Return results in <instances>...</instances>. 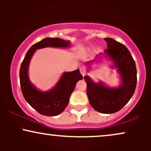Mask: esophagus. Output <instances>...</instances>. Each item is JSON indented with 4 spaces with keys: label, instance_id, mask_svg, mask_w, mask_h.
I'll return each mask as SVG.
<instances>
[{
    "label": "esophagus",
    "instance_id": "esophagus-1",
    "mask_svg": "<svg viewBox=\"0 0 151 151\" xmlns=\"http://www.w3.org/2000/svg\"><path fill=\"white\" fill-rule=\"evenodd\" d=\"M80 72L83 76L86 75V70L84 68V67H81V68H80Z\"/></svg>",
    "mask_w": 151,
    "mask_h": 151
}]
</instances>
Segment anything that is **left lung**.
Returning a JSON list of instances; mask_svg holds the SVG:
<instances>
[{"label":"left lung","mask_w":151,"mask_h":151,"mask_svg":"<svg viewBox=\"0 0 151 151\" xmlns=\"http://www.w3.org/2000/svg\"><path fill=\"white\" fill-rule=\"evenodd\" d=\"M107 43L105 53L114 62V67L121 76V84L118 88H109L103 83H94L84 76L86 94L90 104L96 111L103 114H113L120 111L134 93L137 83L136 63L129 50L124 45L112 38H104ZM93 62H87V63Z\"/></svg>","instance_id":"obj_1"}]
</instances>
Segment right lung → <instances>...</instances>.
Listing matches in <instances>:
<instances>
[{"mask_svg":"<svg viewBox=\"0 0 151 151\" xmlns=\"http://www.w3.org/2000/svg\"><path fill=\"white\" fill-rule=\"evenodd\" d=\"M70 41L60 38L46 37L34 44L26 53L20 69V88L26 101L39 114L47 116L59 115L65 110L76 84L82 79L83 76L79 70L65 72L57 85L49 91H40L30 82L28 79V65L35 50L46 47H67Z\"/></svg>","mask_w":151,"mask_h":151,"instance_id":"right-lung-1","label":"right lung"}]
</instances>
